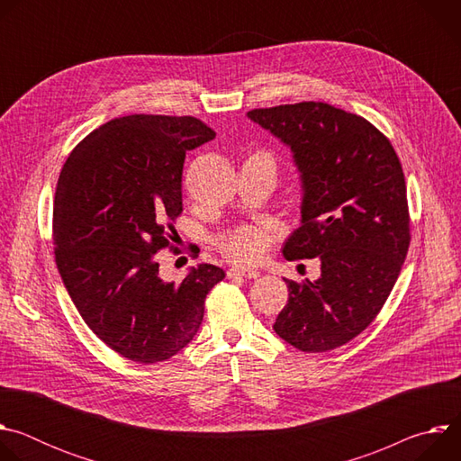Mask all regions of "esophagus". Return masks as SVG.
<instances>
[{
	"instance_id": "esophagus-1",
	"label": "esophagus",
	"mask_w": 461,
	"mask_h": 461,
	"mask_svg": "<svg viewBox=\"0 0 461 461\" xmlns=\"http://www.w3.org/2000/svg\"><path fill=\"white\" fill-rule=\"evenodd\" d=\"M260 274L257 270L251 268H231L228 270V277L235 279V277H244V279H257Z\"/></svg>"
}]
</instances>
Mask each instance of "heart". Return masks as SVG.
Masks as SVG:
<instances>
[{"instance_id":"obj_1","label":"heart","mask_w":461,"mask_h":461,"mask_svg":"<svg viewBox=\"0 0 461 461\" xmlns=\"http://www.w3.org/2000/svg\"><path fill=\"white\" fill-rule=\"evenodd\" d=\"M272 242V233L257 226H239L219 239L221 253L235 265H251L258 260Z\"/></svg>"}]
</instances>
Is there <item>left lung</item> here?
<instances>
[{
  "mask_svg": "<svg viewBox=\"0 0 461 461\" xmlns=\"http://www.w3.org/2000/svg\"><path fill=\"white\" fill-rule=\"evenodd\" d=\"M248 118L290 148L301 226L283 255L321 260L315 281H286L276 334L303 352L334 350L375 319L411 244L407 187L388 139L363 116L322 102L253 109Z\"/></svg>",
  "mask_w": 461,
  "mask_h": 461,
  "instance_id": "obj_1",
  "label": "left lung"
}]
</instances>
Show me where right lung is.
Instances as JSON below:
<instances>
[{"instance_id": "obj_1", "label": "right lung", "mask_w": 461, "mask_h": 461, "mask_svg": "<svg viewBox=\"0 0 461 461\" xmlns=\"http://www.w3.org/2000/svg\"><path fill=\"white\" fill-rule=\"evenodd\" d=\"M215 139L193 116L129 114L87 135L58 178L56 267L91 330L120 356L151 365L199 332L204 301L226 277L213 265L166 283L155 253L182 212L185 151Z\"/></svg>"}]
</instances>
